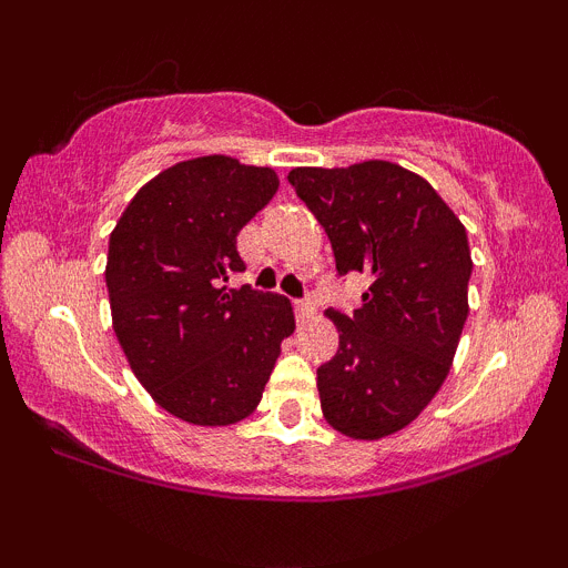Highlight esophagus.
<instances>
[{
    "mask_svg": "<svg viewBox=\"0 0 568 568\" xmlns=\"http://www.w3.org/2000/svg\"><path fill=\"white\" fill-rule=\"evenodd\" d=\"M293 310H296L298 321H306V317L315 315V304H312V298H296V302H293Z\"/></svg>",
    "mask_w": 568,
    "mask_h": 568,
    "instance_id": "obj_1",
    "label": "esophagus"
}]
</instances>
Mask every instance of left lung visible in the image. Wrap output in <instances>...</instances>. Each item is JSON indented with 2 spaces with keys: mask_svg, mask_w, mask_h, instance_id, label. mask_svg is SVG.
Here are the masks:
<instances>
[{
  "mask_svg": "<svg viewBox=\"0 0 568 568\" xmlns=\"http://www.w3.org/2000/svg\"><path fill=\"white\" fill-rule=\"evenodd\" d=\"M291 186L328 234L338 275L363 272L352 315L328 310L338 349L317 368L325 422L379 440L425 410L452 371L467 321V232L422 175L395 162L293 168Z\"/></svg>",
  "mask_w": 568,
  "mask_h": 568,
  "instance_id": "obj_1",
  "label": "left lung"
}]
</instances>
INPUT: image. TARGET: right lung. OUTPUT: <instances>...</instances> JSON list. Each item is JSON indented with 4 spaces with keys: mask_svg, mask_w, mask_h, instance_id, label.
<instances>
[{
    "mask_svg": "<svg viewBox=\"0 0 568 568\" xmlns=\"http://www.w3.org/2000/svg\"><path fill=\"white\" fill-rule=\"evenodd\" d=\"M272 168L211 154L139 189L109 237L116 342L146 393L189 425L226 427L262 400L296 328L280 293L230 288L237 234L275 197Z\"/></svg>",
    "mask_w": 568,
    "mask_h": 568,
    "instance_id": "right-lung-1",
    "label": "right lung"
}]
</instances>
